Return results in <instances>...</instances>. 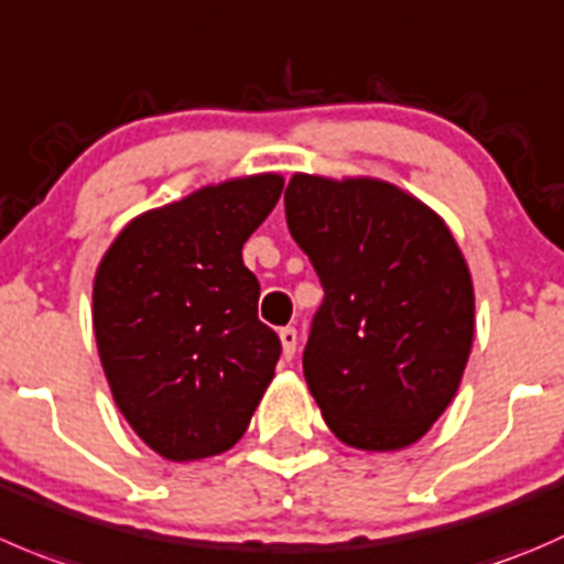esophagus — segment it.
<instances>
[{
    "mask_svg": "<svg viewBox=\"0 0 564 564\" xmlns=\"http://www.w3.org/2000/svg\"><path fill=\"white\" fill-rule=\"evenodd\" d=\"M281 344H283V358L292 360L294 352H297V330L294 327H281Z\"/></svg>",
    "mask_w": 564,
    "mask_h": 564,
    "instance_id": "esophagus-1",
    "label": "esophagus"
}]
</instances>
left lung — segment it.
Masks as SVG:
<instances>
[{"label":"left lung","instance_id":"left-lung-1","mask_svg":"<svg viewBox=\"0 0 564 564\" xmlns=\"http://www.w3.org/2000/svg\"><path fill=\"white\" fill-rule=\"evenodd\" d=\"M286 223L319 275L303 375L338 441L415 444L460 388L474 344V283L449 226L380 178L294 173Z\"/></svg>","mask_w":564,"mask_h":564}]
</instances>
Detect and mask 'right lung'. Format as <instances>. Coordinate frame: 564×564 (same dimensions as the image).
Masks as SVG:
<instances>
[{"mask_svg":"<svg viewBox=\"0 0 564 564\" xmlns=\"http://www.w3.org/2000/svg\"><path fill=\"white\" fill-rule=\"evenodd\" d=\"M278 173L195 189L115 237L93 281V330L115 404L145 446L187 463L228 452L275 377L242 245L281 198Z\"/></svg>","mask_w":564,"mask_h":564,"instance_id":"1","label":"right lung"}]
</instances>
